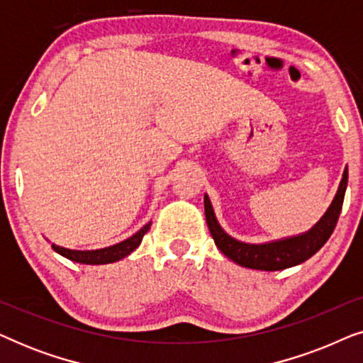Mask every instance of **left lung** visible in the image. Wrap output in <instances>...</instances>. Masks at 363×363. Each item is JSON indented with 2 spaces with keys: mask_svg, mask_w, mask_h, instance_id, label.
I'll return each instance as SVG.
<instances>
[{
  "mask_svg": "<svg viewBox=\"0 0 363 363\" xmlns=\"http://www.w3.org/2000/svg\"><path fill=\"white\" fill-rule=\"evenodd\" d=\"M347 180H349V168L345 167L340 185L337 188L330 206L327 208V211L311 230L301 233V235L266 242H245L236 240L223 230L215 215V210H213L210 196L205 193V216L208 228H210L218 250L226 257H230L231 261H235L236 264L259 271L287 269V267L297 266L309 259L329 240L337 225V220H339L347 190Z\"/></svg>",
  "mask_w": 363,
  "mask_h": 363,
  "instance_id": "1",
  "label": "left lung"
}]
</instances>
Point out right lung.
<instances>
[{
	"label": "right lung",
	"instance_id": "add662e5",
	"mask_svg": "<svg viewBox=\"0 0 363 363\" xmlns=\"http://www.w3.org/2000/svg\"><path fill=\"white\" fill-rule=\"evenodd\" d=\"M152 221H148L147 225H143L140 230L137 233H133L130 238L123 240L121 242H116L112 246H106V247H99V250H69V247L59 246L51 242V247L57 255H61L64 257H67L69 261L74 262H81V264H111V262H117L123 259V257L130 255L132 251H135L140 242L145 236V233L150 230Z\"/></svg>",
	"mask_w": 363,
	"mask_h": 363
}]
</instances>
